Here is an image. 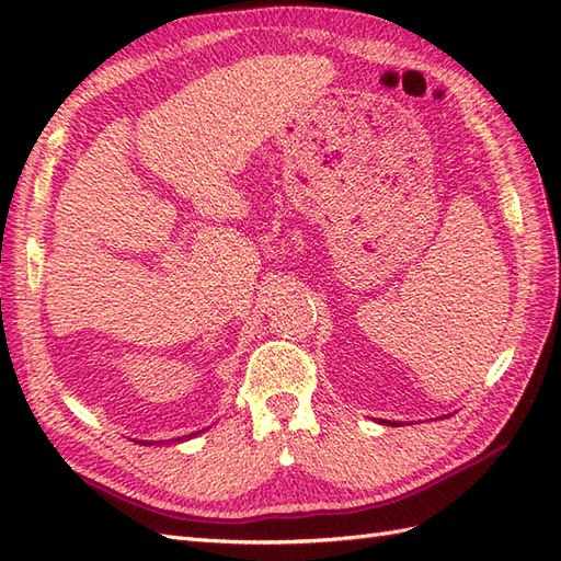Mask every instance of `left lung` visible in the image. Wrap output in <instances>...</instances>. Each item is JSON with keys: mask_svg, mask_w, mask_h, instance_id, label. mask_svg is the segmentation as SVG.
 <instances>
[{"mask_svg": "<svg viewBox=\"0 0 561 561\" xmlns=\"http://www.w3.org/2000/svg\"><path fill=\"white\" fill-rule=\"evenodd\" d=\"M393 426H398V423H393Z\"/></svg>", "mask_w": 561, "mask_h": 561, "instance_id": "obj_1", "label": "left lung"}]
</instances>
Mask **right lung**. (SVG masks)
I'll return each mask as SVG.
<instances>
[{"label":"right lung","mask_w":561,"mask_h":561,"mask_svg":"<svg viewBox=\"0 0 561 561\" xmlns=\"http://www.w3.org/2000/svg\"><path fill=\"white\" fill-rule=\"evenodd\" d=\"M194 435H198V433H192V435H184V437H175V439H168V443H171V445H173V443H182V439H192ZM161 443L165 445V439H161ZM149 445H154V443H149Z\"/></svg>","instance_id":"obj_1"}]
</instances>
